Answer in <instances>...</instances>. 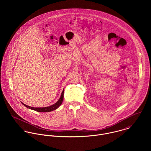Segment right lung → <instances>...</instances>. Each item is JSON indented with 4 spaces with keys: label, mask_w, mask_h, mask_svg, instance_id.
Here are the masks:
<instances>
[{
    "label": "right lung",
    "mask_w": 151,
    "mask_h": 151,
    "mask_svg": "<svg viewBox=\"0 0 151 151\" xmlns=\"http://www.w3.org/2000/svg\"><path fill=\"white\" fill-rule=\"evenodd\" d=\"M64 95V89L63 90L62 92V94H61V96L59 98V99L57 101V102H56L55 104L51 105V106H47V107H44V108H34V107H31V106H29L28 105H26L25 104L22 103V104L25 106V107H27L29 109H31V110H34L35 111H39V112H49V111H53L54 110H56V109L59 108L62 103L63 102V96Z\"/></svg>",
    "instance_id": "add662e5"
}]
</instances>
